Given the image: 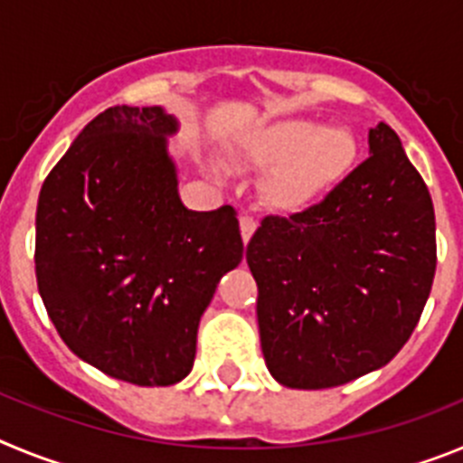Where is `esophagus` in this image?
I'll list each match as a JSON object with an SVG mask.
<instances>
[{
  "label": "esophagus",
  "instance_id": "1",
  "mask_svg": "<svg viewBox=\"0 0 463 463\" xmlns=\"http://www.w3.org/2000/svg\"><path fill=\"white\" fill-rule=\"evenodd\" d=\"M239 224H241V236H243V241L248 243V241H250V236L255 234V229H257L255 215H250V213H243V215L239 218Z\"/></svg>",
  "mask_w": 463,
  "mask_h": 463
}]
</instances>
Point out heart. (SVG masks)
I'll return each instance as SVG.
<instances>
[{
	"label": "heart",
	"mask_w": 463,
	"mask_h": 463,
	"mask_svg": "<svg viewBox=\"0 0 463 463\" xmlns=\"http://www.w3.org/2000/svg\"><path fill=\"white\" fill-rule=\"evenodd\" d=\"M359 143L345 127L315 120H285L264 127L243 146V159L273 169L267 199L282 211H297L336 190L357 165Z\"/></svg>",
	"instance_id": "obj_1"
}]
</instances>
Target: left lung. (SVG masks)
<instances>
[{
  "instance_id": "1",
  "label": "left lung",
  "mask_w": 463,
  "mask_h": 463,
  "mask_svg": "<svg viewBox=\"0 0 463 463\" xmlns=\"http://www.w3.org/2000/svg\"><path fill=\"white\" fill-rule=\"evenodd\" d=\"M369 153L320 203L267 215L245 250L261 353L285 387H338L392 362L431 292L427 183L384 122L369 132Z\"/></svg>"
}]
</instances>
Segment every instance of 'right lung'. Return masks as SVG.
Listing matches in <instances>:
<instances>
[{
    "instance_id": "obj_1",
    "label": "right lung",
    "mask_w": 463,
    "mask_h": 463,
    "mask_svg": "<svg viewBox=\"0 0 463 463\" xmlns=\"http://www.w3.org/2000/svg\"><path fill=\"white\" fill-rule=\"evenodd\" d=\"M159 106H110L41 185L36 285L69 350L143 387L185 378L220 278L243 260L234 206L187 211Z\"/></svg>"
}]
</instances>
